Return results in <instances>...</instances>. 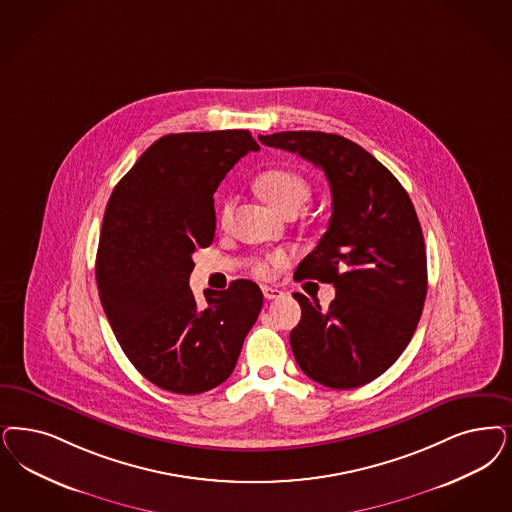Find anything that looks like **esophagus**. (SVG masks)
Returning <instances> with one entry per match:
<instances>
[{
  "label": "esophagus",
  "instance_id": "esophagus-1",
  "mask_svg": "<svg viewBox=\"0 0 512 512\" xmlns=\"http://www.w3.org/2000/svg\"><path fill=\"white\" fill-rule=\"evenodd\" d=\"M263 295H265L266 300L280 299V297H283V291L278 289V287H268V285H265L263 287Z\"/></svg>",
  "mask_w": 512,
  "mask_h": 512
}]
</instances>
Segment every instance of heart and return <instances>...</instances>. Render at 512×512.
Instances as JSON below:
<instances>
[{"label":"heart","instance_id":"heart-1","mask_svg":"<svg viewBox=\"0 0 512 512\" xmlns=\"http://www.w3.org/2000/svg\"><path fill=\"white\" fill-rule=\"evenodd\" d=\"M255 185L266 202L270 206H274L278 212H282L283 215H295L310 200V194H312L310 183L304 177L293 170H285V168L266 170L257 177ZM232 210H234V198L225 196L221 202V208H219V217L223 223L229 221ZM287 261H289V255L283 251L266 253L251 263V272L257 278L268 280V278L276 276L278 270Z\"/></svg>","mask_w":512,"mask_h":512}]
</instances>
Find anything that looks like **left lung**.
<instances>
[{
  "label": "left lung",
  "instance_id": "8db88e82",
  "mask_svg": "<svg viewBox=\"0 0 512 512\" xmlns=\"http://www.w3.org/2000/svg\"><path fill=\"white\" fill-rule=\"evenodd\" d=\"M261 143L299 153L331 185L333 215L297 280L333 283L321 310L302 293L291 350L302 372L333 389L365 386L405 352L427 295L422 227L410 196L388 168L338 134L278 132Z\"/></svg>",
  "mask_w": 512,
  "mask_h": 512
}]
</instances>
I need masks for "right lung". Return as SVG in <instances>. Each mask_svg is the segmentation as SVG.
<instances>
[{
	"label": "right lung",
	"instance_id": "add662e5",
	"mask_svg": "<svg viewBox=\"0 0 512 512\" xmlns=\"http://www.w3.org/2000/svg\"><path fill=\"white\" fill-rule=\"evenodd\" d=\"M259 145L247 130L183 132L155 141L107 202L96 282L130 363L155 386L196 395L229 378L263 293L251 280L206 289L196 304L193 253L215 236L213 193Z\"/></svg>",
	"mask_w": 512,
	"mask_h": 512
}]
</instances>
